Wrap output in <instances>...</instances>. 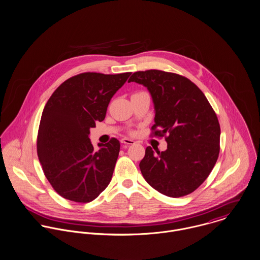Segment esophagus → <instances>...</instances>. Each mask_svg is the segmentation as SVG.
I'll list each match as a JSON object with an SVG mask.
<instances>
[{"instance_id":"obj_1","label":"esophagus","mask_w":260,"mask_h":260,"mask_svg":"<svg viewBox=\"0 0 260 260\" xmlns=\"http://www.w3.org/2000/svg\"><path fill=\"white\" fill-rule=\"evenodd\" d=\"M121 144H127V145H129V144H134L136 142L134 141V140H131V139H127V138H123V139H121Z\"/></svg>"}]
</instances>
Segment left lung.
<instances>
[{
	"label": "left lung",
	"mask_w": 260,
	"mask_h": 260,
	"mask_svg": "<svg viewBox=\"0 0 260 260\" xmlns=\"http://www.w3.org/2000/svg\"><path fill=\"white\" fill-rule=\"evenodd\" d=\"M147 87L154 105L151 136L165 137L168 149L150 146L140 162L146 182L180 198L194 191L211 173L218 154L220 126L204 93L187 78L158 70L136 72L128 83Z\"/></svg>",
	"instance_id": "1"
}]
</instances>
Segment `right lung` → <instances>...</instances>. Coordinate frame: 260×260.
<instances>
[{
	"mask_svg": "<svg viewBox=\"0 0 260 260\" xmlns=\"http://www.w3.org/2000/svg\"><path fill=\"white\" fill-rule=\"evenodd\" d=\"M132 73H83L64 81L43 111L37 151L44 173L60 197L75 202H91L111 182L119 152L113 138L95 151L89 128L103 121L116 91Z\"/></svg>",
	"mask_w": 260,
	"mask_h": 260,
	"instance_id": "1",
	"label": "right lung"
}]
</instances>
